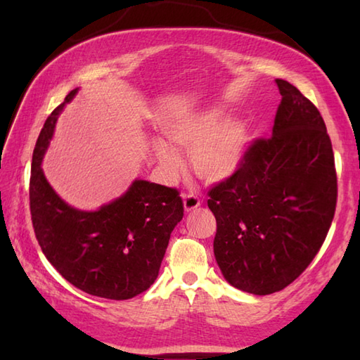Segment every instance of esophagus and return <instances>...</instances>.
<instances>
[{"label": "esophagus", "instance_id": "34e87169", "mask_svg": "<svg viewBox=\"0 0 360 360\" xmlns=\"http://www.w3.org/2000/svg\"><path fill=\"white\" fill-rule=\"evenodd\" d=\"M200 205H201L200 196L195 195V193H186L184 195V209H186V212H192L196 207H200Z\"/></svg>", "mask_w": 360, "mask_h": 360}]
</instances>
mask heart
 Wrapping results in <instances>:
<instances>
[{"mask_svg": "<svg viewBox=\"0 0 360 360\" xmlns=\"http://www.w3.org/2000/svg\"><path fill=\"white\" fill-rule=\"evenodd\" d=\"M219 108L181 114L164 125V134L174 147L192 150V165L201 179L223 181L241 167L249 145L248 127L240 120H223ZM160 162L167 167L178 164L174 153L159 143Z\"/></svg>", "mask_w": 360, "mask_h": 360, "instance_id": "heart-1", "label": "heart"}]
</instances>
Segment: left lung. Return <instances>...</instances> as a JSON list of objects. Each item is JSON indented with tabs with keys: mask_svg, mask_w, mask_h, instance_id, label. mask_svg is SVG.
Instances as JSON below:
<instances>
[{
	"mask_svg": "<svg viewBox=\"0 0 360 360\" xmlns=\"http://www.w3.org/2000/svg\"><path fill=\"white\" fill-rule=\"evenodd\" d=\"M275 83L281 102L272 136L252 141L238 170L207 193L219 269L232 286L255 295L278 292L300 277L322 248L338 204L322 116L289 82Z\"/></svg>",
	"mask_w": 360,
	"mask_h": 360,
	"instance_id": "1",
	"label": "left lung"
}]
</instances>
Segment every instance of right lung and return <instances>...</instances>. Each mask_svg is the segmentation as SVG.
Segmentation results:
<instances>
[{"label": "right lung", "instance_id": "1", "mask_svg": "<svg viewBox=\"0 0 360 360\" xmlns=\"http://www.w3.org/2000/svg\"><path fill=\"white\" fill-rule=\"evenodd\" d=\"M75 93L51 112L35 143L29 182L34 232L44 257L71 285L96 297L128 300L158 278L184 204L176 188L141 179L97 212H82L60 200L44 178L41 159L57 116Z\"/></svg>", "mask_w": 360, "mask_h": 360}]
</instances>
